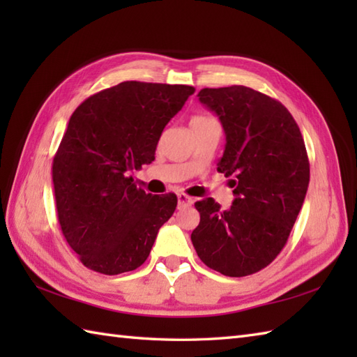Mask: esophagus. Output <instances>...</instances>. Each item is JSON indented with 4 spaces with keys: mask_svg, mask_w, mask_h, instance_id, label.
<instances>
[{
    "mask_svg": "<svg viewBox=\"0 0 357 357\" xmlns=\"http://www.w3.org/2000/svg\"><path fill=\"white\" fill-rule=\"evenodd\" d=\"M193 204V199L190 196H187L185 193H178V207L184 208V207H190Z\"/></svg>",
    "mask_w": 357,
    "mask_h": 357,
    "instance_id": "obj_1",
    "label": "esophagus"
}]
</instances>
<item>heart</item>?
Listing matches in <instances>:
<instances>
[{"instance_id": "1", "label": "heart", "mask_w": 357, "mask_h": 357, "mask_svg": "<svg viewBox=\"0 0 357 357\" xmlns=\"http://www.w3.org/2000/svg\"><path fill=\"white\" fill-rule=\"evenodd\" d=\"M206 119H208V118H207V116H201V115H198V116H193V118L190 119V124L201 123V121H206Z\"/></svg>"}]
</instances>
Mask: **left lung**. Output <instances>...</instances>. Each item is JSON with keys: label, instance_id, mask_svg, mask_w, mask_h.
<instances>
[{"label": "left lung", "instance_id": "1", "mask_svg": "<svg viewBox=\"0 0 357 357\" xmlns=\"http://www.w3.org/2000/svg\"><path fill=\"white\" fill-rule=\"evenodd\" d=\"M199 101L225 132L218 172L231 176L234 199L195 204L201 221L192 233L199 259L230 278L253 275L275 261L304 204L310 162L291 113L245 86L202 89Z\"/></svg>", "mask_w": 357, "mask_h": 357}]
</instances>
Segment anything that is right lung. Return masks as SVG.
Masks as SVG:
<instances>
[{"label":"right lung","instance_id":"add662e5","mask_svg":"<svg viewBox=\"0 0 357 357\" xmlns=\"http://www.w3.org/2000/svg\"><path fill=\"white\" fill-rule=\"evenodd\" d=\"M193 93L192 86L126 81L73 112L52 178L63 234L87 268L119 275L146 262L178 198L146 193L130 173L153 161L164 127Z\"/></svg>","mask_w":357,"mask_h":357}]
</instances>
